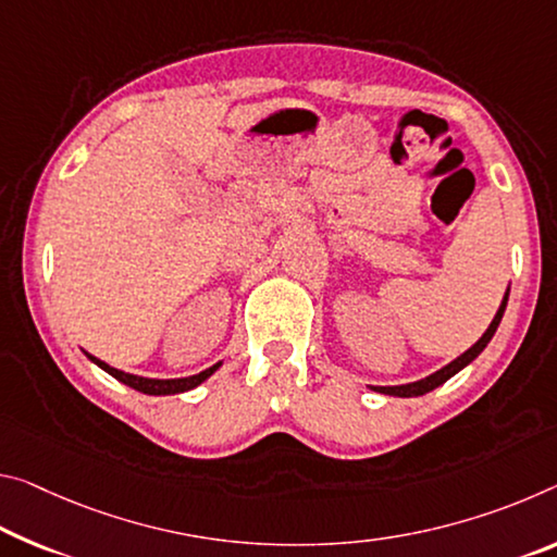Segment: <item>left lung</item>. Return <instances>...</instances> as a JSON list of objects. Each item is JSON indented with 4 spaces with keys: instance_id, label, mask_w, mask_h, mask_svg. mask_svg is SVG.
<instances>
[{
    "instance_id": "1",
    "label": "left lung",
    "mask_w": 557,
    "mask_h": 557,
    "mask_svg": "<svg viewBox=\"0 0 557 557\" xmlns=\"http://www.w3.org/2000/svg\"><path fill=\"white\" fill-rule=\"evenodd\" d=\"M506 302H508V293H506V297H503V302H500V307H498V312H496V317H493V322L488 324V330L483 332V337L473 344L471 349H466L461 357L458 359H454L451 364H446L444 369H438L436 374H431V376H426V379H421V382H413V384H401V386H374V392H379V394H389V396H421V394H426V392H431V389H436V386H441L444 382H448V379H451L456 372H461V369L466 367V364H471V361L481 355V351L485 349V344L491 342V337L493 334H496V330H498V324H500V317H503V312H506Z\"/></svg>"
}]
</instances>
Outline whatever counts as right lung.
<instances>
[{"label":"right lung","instance_id":"1","mask_svg":"<svg viewBox=\"0 0 557 557\" xmlns=\"http://www.w3.org/2000/svg\"><path fill=\"white\" fill-rule=\"evenodd\" d=\"M88 359L96 361V364H99V367L103 369V372H109L113 379H119V382H123L126 386H131V389L144 392V394H153V396H163V394H181V392H190V389H196L198 384L206 382V379H208L210 374H213L215 369L220 367V364H213L210 369H206V372L193 374V376H185V379H146V376L126 374V372H121V369H113V367L106 364V361L96 359V357H91V355H88Z\"/></svg>","mask_w":557,"mask_h":557}]
</instances>
